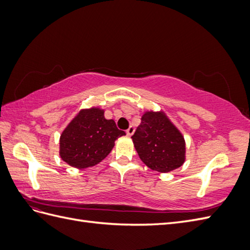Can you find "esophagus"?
<instances>
[{
    "instance_id": "34e87169",
    "label": "esophagus",
    "mask_w": 250,
    "mask_h": 250,
    "mask_svg": "<svg viewBox=\"0 0 250 250\" xmlns=\"http://www.w3.org/2000/svg\"><path fill=\"white\" fill-rule=\"evenodd\" d=\"M134 131H135V127L131 125V126L126 130V133H127L128 137H131V135L134 133Z\"/></svg>"
}]
</instances>
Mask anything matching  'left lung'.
Returning a JSON list of instances; mask_svg holds the SVG:
<instances>
[{
    "label": "left lung",
    "mask_w": 250,
    "mask_h": 250,
    "mask_svg": "<svg viewBox=\"0 0 250 250\" xmlns=\"http://www.w3.org/2000/svg\"><path fill=\"white\" fill-rule=\"evenodd\" d=\"M131 139L141 161L151 170L168 173L186 162L184 135L163 110L144 112Z\"/></svg>",
    "instance_id": "1"
}]
</instances>
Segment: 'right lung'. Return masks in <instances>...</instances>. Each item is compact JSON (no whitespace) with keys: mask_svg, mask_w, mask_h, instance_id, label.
Listing matches in <instances>:
<instances>
[{"mask_svg":"<svg viewBox=\"0 0 250 250\" xmlns=\"http://www.w3.org/2000/svg\"><path fill=\"white\" fill-rule=\"evenodd\" d=\"M125 131L113 120L104 117V109L82 108L64 128L59 139V155L71 167L85 169L102 162Z\"/></svg>","mask_w":250,"mask_h":250,"instance_id":"right-lung-1","label":"right lung"}]
</instances>
